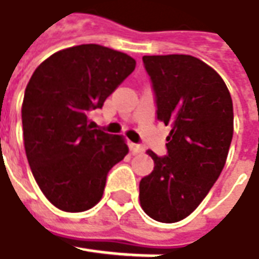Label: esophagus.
<instances>
[{
    "label": "esophagus",
    "instance_id": "34e87169",
    "mask_svg": "<svg viewBox=\"0 0 259 259\" xmlns=\"http://www.w3.org/2000/svg\"><path fill=\"white\" fill-rule=\"evenodd\" d=\"M130 150L133 153H143L145 152V147L142 146V145H139V143H130Z\"/></svg>",
    "mask_w": 259,
    "mask_h": 259
}]
</instances>
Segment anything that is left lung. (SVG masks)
Listing matches in <instances>:
<instances>
[{
	"instance_id": "obj_1",
	"label": "left lung",
	"mask_w": 259,
	"mask_h": 259,
	"mask_svg": "<svg viewBox=\"0 0 259 259\" xmlns=\"http://www.w3.org/2000/svg\"><path fill=\"white\" fill-rule=\"evenodd\" d=\"M157 120L170 124L166 156L139 185V199L152 219L182 221L203 201L227 162L234 135V107L227 84L199 58L186 54L143 56Z\"/></svg>"
}]
</instances>
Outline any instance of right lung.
Here are the masks:
<instances>
[{
	"label": "right lung",
	"mask_w": 259,
	"mask_h": 259,
	"mask_svg": "<svg viewBox=\"0 0 259 259\" xmlns=\"http://www.w3.org/2000/svg\"><path fill=\"white\" fill-rule=\"evenodd\" d=\"M133 58L99 44L61 50L44 60L24 93V147L35 182L56 208L83 212L102 199L107 174L129 149L93 129L87 114L132 74Z\"/></svg>",
	"instance_id": "obj_1"
}]
</instances>
